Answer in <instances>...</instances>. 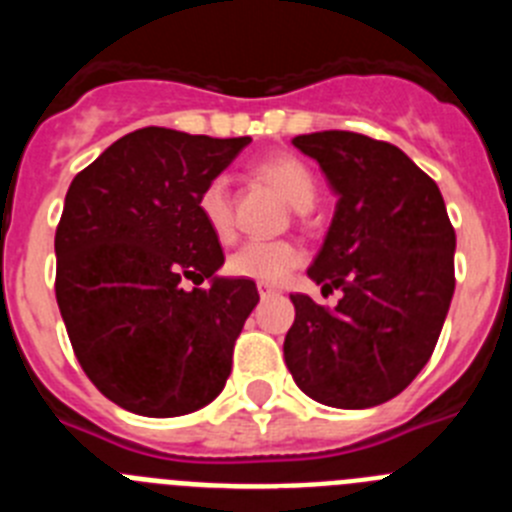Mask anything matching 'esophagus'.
<instances>
[{
  "label": "esophagus",
  "mask_w": 512,
  "mask_h": 512,
  "mask_svg": "<svg viewBox=\"0 0 512 512\" xmlns=\"http://www.w3.org/2000/svg\"><path fill=\"white\" fill-rule=\"evenodd\" d=\"M256 289H259L261 297H271V295H279V289L274 287V284H266V282H259L256 284Z\"/></svg>",
  "instance_id": "1"
}]
</instances>
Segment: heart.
Wrapping results in <instances>:
<instances>
[{"mask_svg":"<svg viewBox=\"0 0 512 512\" xmlns=\"http://www.w3.org/2000/svg\"><path fill=\"white\" fill-rule=\"evenodd\" d=\"M259 176L279 189L284 200L297 210H310L318 200V179L305 161L297 156H274L259 164ZM197 210L205 220L207 230L220 243L235 238L233 200H230V184L225 176H212L200 189ZM305 261V251L292 241H251L228 256V274L251 282L279 284Z\"/></svg>","mask_w":512,"mask_h":512,"instance_id":"obj_1","label":"heart"}]
</instances>
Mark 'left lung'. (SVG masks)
<instances>
[{
    "label": "left lung",
    "instance_id": "left-lung-1",
    "mask_svg": "<svg viewBox=\"0 0 512 512\" xmlns=\"http://www.w3.org/2000/svg\"><path fill=\"white\" fill-rule=\"evenodd\" d=\"M338 194L307 277L341 292L333 310L289 295L284 361L330 408H374L420 374L454 297L456 233L431 176L392 143L348 130L297 135Z\"/></svg>",
    "mask_w": 512,
    "mask_h": 512
}]
</instances>
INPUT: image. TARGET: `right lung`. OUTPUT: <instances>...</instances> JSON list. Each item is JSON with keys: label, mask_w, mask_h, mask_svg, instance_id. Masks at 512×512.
I'll return each mask as SVG.
<instances>
[{"label": "right lung", "mask_w": 512, "mask_h": 512, "mask_svg": "<svg viewBox=\"0 0 512 512\" xmlns=\"http://www.w3.org/2000/svg\"><path fill=\"white\" fill-rule=\"evenodd\" d=\"M248 143L140 128L66 192L58 310L84 374L130 413H194L228 382L235 338L259 292L251 279L215 277L225 256L197 197ZM187 278L198 287L184 290ZM205 278L210 288L199 287Z\"/></svg>", "instance_id": "obj_1"}]
</instances>
